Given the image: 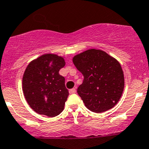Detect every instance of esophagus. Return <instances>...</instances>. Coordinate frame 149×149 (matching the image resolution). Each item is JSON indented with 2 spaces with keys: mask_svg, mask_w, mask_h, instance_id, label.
<instances>
[{
  "mask_svg": "<svg viewBox=\"0 0 149 149\" xmlns=\"http://www.w3.org/2000/svg\"><path fill=\"white\" fill-rule=\"evenodd\" d=\"M76 88H71V89H70L69 90V93H70V94H74V93H76Z\"/></svg>",
  "mask_w": 149,
  "mask_h": 149,
  "instance_id": "esophagus-1",
  "label": "esophagus"
}]
</instances>
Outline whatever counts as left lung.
<instances>
[{"label": "left lung", "mask_w": 149, "mask_h": 149, "mask_svg": "<svg viewBox=\"0 0 149 149\" xmlns=\"http://www.w3.org/2000/svg\"><path fill=\"white\" fill-rule=\"evenodd\" d=\"M73 62L84 76L77 92L85 106L97 113L113 107L124 89V74L119 62L107 52L95 49L76 55Z\"/></svg>", "instance_id": "obj_1"}]
</instances>
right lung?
<instances>
[{
  "label": "right lung",
  "mask_w": 149,
  "mask_h": 149,
  "mask_svg": "<svg viewBox=\"0 0 149 149\" xmlns=\"http://www.w3.org/2000/svg\"><path fill=\"white\" fill-rule=\"evenodd\" d=\"M65 65L62 57L45 54L26 67L22 80L24 95L37 113L53 118L63 110L69 93L59 70Z\"/></svg>",
  "instance_id": "obj_1"
}]
</instances>
